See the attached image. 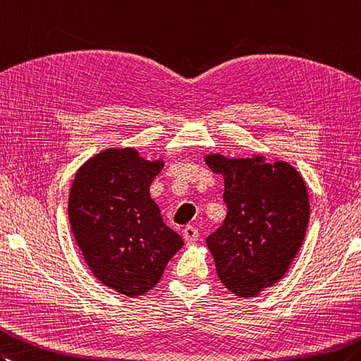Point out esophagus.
<instances>
[{
    "label": "esophagus",
    "instance_id": "34e87169",
    "mask_svg": "<svg viewBox=\"0 0 361 361\" xmlns=\"http://www.w3.org/2000/svg\"><path fill=\"white\" fill-rule=\"evenodd\" d=\"M183 238L188 245H192V243H195L200 238V232L198 229L194 228V226H186V228L183 229Z\"/></svg>",
    "mask_w": 361,
    "mask_h": 361
}]
</instances>
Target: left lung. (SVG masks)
<instances>
[{"instance_id":"8db88e82","label":"left lung","mask_w":361,"mask_h":361,"mask_svg":"<svg viewBox=\"0 0 361 361\" xmlns=\"http://www.w3.org/2000/svg\"><path fill=\"white\" fill-rule=\"evenodd\" d=\"M224 178L228 214L206 238L221 283L238 297H255L283 279L305 240L309 198L305 180L286 161L263 157L207 155Z\"/></svg>"}]
</instances>
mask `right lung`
Here are the masks:
<instances>
[{"mask_svg":"<svg viewBox=\"0 0 361 361\" xmlns=\"http://www.w3.org/2000/svg\"><path fill=\"white\" fill-rule=\"evenodd\" d=\"M163 161L135 149H106L82 164L69 195L72 232L92 274L128 297L146 294L183 247L167 228L149 188Z\"/></svg>","mask_w":361,"mask_h":361,"instance_id":"add662e5","label":"right lung"}]
</instances>
